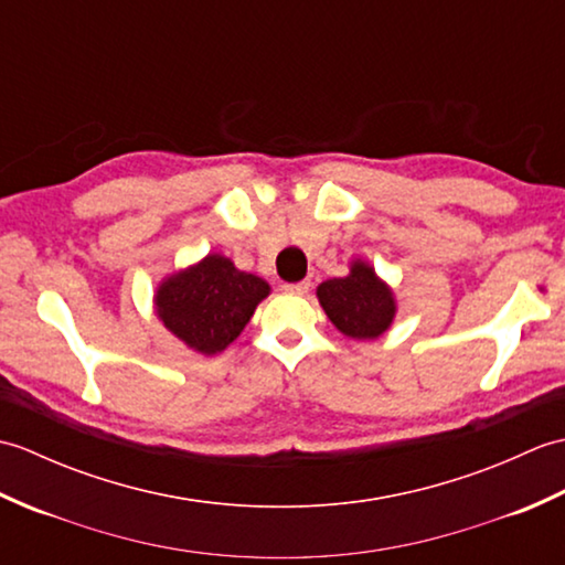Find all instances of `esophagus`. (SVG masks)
<instances>
[{
	"instance_id": "obj_1",
	"label": "esophagus",
	"mask_w": 565,
	"mask_h": 565,
	"mask_svg": "<svg viewBox=\"0 0 565 565\" xmlns=\"http://www.w3.org/2000/svg\"><path fill=\"white\" fill-rule=\"evenodd\" d=\"M310 289V281L303 279V281H296V284H284V291L291 294V296H306Z\"/></svg>"
}]
</instances>
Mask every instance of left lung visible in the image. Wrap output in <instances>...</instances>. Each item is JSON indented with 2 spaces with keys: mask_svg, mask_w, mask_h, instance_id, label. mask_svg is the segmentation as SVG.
<instances>
[{
  "mask_svg": "<svg viewBox=\"0 0 565 565\" xmlns=\"http://www.w3.org/2000/svg\"><path fill=\"white\" fill-rule=\"evenodd\" d=\"M316 294L332 326L359 342L379 340L398 313L393 289L366 259H352L350 274L322 281Z\"/></svg>",
  "mask_w": 565,
  "mask_h": 565,
  "instance_id": "obj_1",
  "label": "left lung"
}]
</instances>
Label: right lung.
<instances>
[{
	"mask_svg": "<svg viewBox=\"0 0 565 565\" xmlns=\"http://www.w3.org/2000/svg\"><path fill=\"white\" fill-rule=\"evenodd\" d=\"M271 286L239 271L231 257L209 252L184 269L167 274L152 296L154 316L186 350L213 356L245 330Z\"/></svg>",
	"mask_w": 565,
	"mask_h": 565,
	"instance_id": "1",
	"label": "right lung"
}]
</instances>
